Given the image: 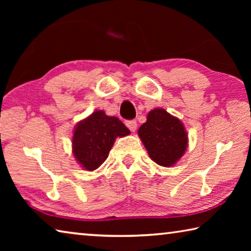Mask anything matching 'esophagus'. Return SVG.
<instances>
[{"mask_svg":"<svg viewBox=\"0 0 251 251\" xmlns=\"http://www.w3.org/2000/svg\"><path fill=\"white\" fill-rule=\"evenodd\" d=\"M126 126L128 127V129L130 131H135L136 128H137V122H136V121H127Z\"/></svg>","mask_w":251,"mask_h":251,"instance_id":"esophagus-1","label":"esophagus"}]
</instances>
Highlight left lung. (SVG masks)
Returning a JSON list of instances; mask_svg holds the SVG:
<instances>
[{
  "label": "left lung",
  "instance_id": "1",
  "mask_svg": "<svg viewBox=\"0 0 251 251\" xmlns=\"http://www.w3.org/2000/svg\"><path fill=\"white\" fill-rule=\"evenodd\" d=\"M138 136L151 158L160 166L175 165L184 155L188 143L184 125L163 108H155L139 127Z\"/></svg>",
  "mask_w": 251,
  "mask_h": 251
}]
</instances>
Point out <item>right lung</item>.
Returning a JSON list of instances; mask_svg holds the SVG:
<instances>
[{
  "label": "right lung",
  "instance_id": "1",
  "mask_svg": "<svg viewBox=\"0 0 251 251\" xmlns=\"http://www.w3.org/2000/svg\"><path fill=\"white\" fill-rule=\"evenodd\" d=\"M129 133L117 117L96 110L76 125L72 141L73 154L86 171H95L108 157L116 137Z\"/></svg>",
  "mask_w": 251,
  "mask_h": 251
}]
</instances>
